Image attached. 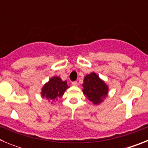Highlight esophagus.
Listing matches in <instances>:
<instances>
[{"instance_id":"34e87169","label":"esophagus","mask_w":148,"mask_h":148,"mask_svg":"<svg viewBox=\"0 0 148 148\" xmlns=\"http://www.w3.org/2000/svg\"><path fill=\"white\" fill-rule=\"evenodd\" d=\"M72 85L76 87V86H78V82H72Z\"/></svg>"}]
</instances>
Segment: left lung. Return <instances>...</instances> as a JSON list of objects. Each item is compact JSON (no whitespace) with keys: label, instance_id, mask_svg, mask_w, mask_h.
<instances>
[{"label":"left lung","instance_id":"obj_1","mask_svg":"<svg viewBox=\"0 0 148 148\" xmlns=\"http://www.w3.org/2000/svg\"><path fill=\"white\" fill-rule=\"evenodd\" d=\"M83 93L94 104L102 102L108 95V86L95 73L86 75L84 79Z\"/></svg>","mask_w":148,"mask_h":148}]
</instances>
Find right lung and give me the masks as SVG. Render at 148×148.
<instances>
[{
  "label": "right lung",
  "mask_w": 148,
  "mask_h": 148,
  "mask_svg": "<svg viewBox=\"0 0 148 148\" xmlns=\"http://www.w3.org/2000/svg\"><path fill=\"white\" fill-rule=\"evenodd\" d=\"M69 87L66 81H62L59 77L54 76L44 84L40 94L43 98H46L49 101H55L58 98H61Z\"/></svg>",
  "instance_id": "obj_1"
}]
</instances>
